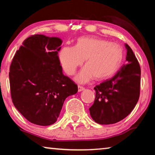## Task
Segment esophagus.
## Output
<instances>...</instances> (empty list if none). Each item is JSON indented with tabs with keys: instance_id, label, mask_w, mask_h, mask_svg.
Segmentation results:
<instances>
[{
	"instance_id": "1",
	"label": "esophagus",
	"mask_w": 155,
	"mask_h": 155,
	"mask_svg": "<svg viewBox=\"0 0 155 155\" xmlns=\"http://www.w3.org/2000/svg\"><path fill=\"white\" fill-rule=\"evenodd\" d=\"M84 90H85V87H82V86H81V85H78V91H82Z\"/></svg>"
}]
</instances>
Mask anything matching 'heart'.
I'll return each instance as SVG.
<instances>
[{
	"label": "heart",
	"mask_w": 155,
	"mask_h": 155,
	"mask_svg": "<svg viewBox=\"0 0 155 155\" xmlns=\"http://www.w3.org/2000/svg\"><path fill=\"white\" fill-rule=\"evenodd\" d=\"M124 58V50L118 44L91 37L78 38L74 47L65 46L59 54V61L68 75H73L77 68L84 67L75 79L81 83L95 77L103 80L111 77L116 72Z\"/></svg>",
	"instance_id": "heart-1"
}]
</instances>
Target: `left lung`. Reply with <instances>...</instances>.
<instances>
[{"label":"left lung","mask_w":155,"mask_h":155,"mask_svg":"<svg viewBox=\"0 0 155 155\" xmlns=\"http://www.w3.org/2000/svg\"><path fill=\"white\" fill-rule=\"evenodd\" d=\"M126 61L114 77L94 87L96 98L90 115L100 124L121 121L134 109L140 98L141 69L134 52L128 44Z\"/></svg>","instance_id":"8db88e82"}]
</instances>
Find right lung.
Here are the masks:
<instances>
[{
  "instance_id": "1",
  "label": "right lung",
  "mask_w": 155,
  "mask_h": 155,
  "mask_svg": "<svg viewBox=\"0 0 155 155\" xmlns=\"http://www.w3.org/2000/svg\"><path fill=\"white\" fill-rule=\"evenodd\" d=\"M62 40L34 35L22 42L9 69L12 102L28 121L48 126L57 121L65 98L78 91L64 75L58 52Z\"/></svg>"
}]
</instances>
